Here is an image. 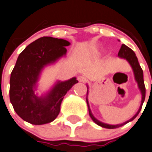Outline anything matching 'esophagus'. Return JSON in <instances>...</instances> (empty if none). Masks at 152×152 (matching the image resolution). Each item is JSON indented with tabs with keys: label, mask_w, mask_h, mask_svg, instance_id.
<instances>
[{
	"label": "esophagus",
	"mask_w": 152,
	"mask_h": 152,
	"mask_svg": "<svg viewBox=\"0 0 152 152\" xmlns=\"http://www.w3.org/2000/svg\"><path fill=\"white\" fill-rule=\"evenodd\" d=\"M78 80L81 83H85L86 81V77L85 76H80L78 77Z\"/></svg>",
	"instance_id": "1"
}]
</instances>
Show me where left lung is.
I'll list each match as a JSON object with an SVG mask.
<instances>
[{
  "mask_svg": "<svg viewBox=\"0 0 152 152\" xmlns=\"http://www.w3.org/2000/svg\"><path fill=\"white\" fill-rule=\"evenodd\" d=\"M118 56L121 57V58H126L129 63L131 64V67L134 70V76H135V80L137 82V84H138L139 89L141 90V94H142V100H141V107L139 108L138 111L137 113L131 119H130L129 121H127L124 122L123 124H117V125H110V124H104L102 123V122L99 121L97 120L96 119L95 117H94V115L92 114L91 110L90 109V106H89V104H88V100L86 99V103H87V106H88V110H89V113H90V117L92 118V120L95 122L96 124H98L99 126H101L103 127H105V128H109V129H113V128H117V127H122L124 124H127L128 122L131 121H133L135 117H137V114L139 113L140 110H141V107H142V105H143V103L145 101V83H144V76H143V70L141 69V67L139 65L138 60H137V58L136 56V55L134 52V51L132 49L129 48V47H127V45H125L122 44L121 48L120 49L119 52H118Z\"/></svg>",
  "mask_w": 152,
  "mask_h": 152,
  "instance_id": "1",
  "label": "left lung"
}]
</instances>
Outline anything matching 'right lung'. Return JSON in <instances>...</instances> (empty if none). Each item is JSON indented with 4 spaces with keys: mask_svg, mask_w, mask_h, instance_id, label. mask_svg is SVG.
I'll return each mask as SVG.
<instances>
[{
    "mask_svg": "<svg viewBox=\"0 0 152 152\" xmlns=\"http://www.w3.org/2000/svg\"><path fill=\"white\" fill-rule=\"evenodd\" d=\"M70 43L64 39L42 37L28 45L20 53L10 79V100L14 110L24 121L35 125L53 121L60 111L64 96L74 84L75 77L58 82L44 98L35 94L41 70L48 63L66 55V46Z\"/></svg>",
    "mask_w": 152,
    "mask_h": 152,
    "instance_id": "right-lung-1",
    "label": "right lung"
}]
</instances>
